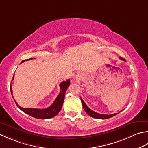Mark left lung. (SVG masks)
Listing matches in <instances>:
<instances>
[{"label": "left lung", "mask_w": 148, "mask_h": 148, "mask_svg": "<svg viewBox=\"0 0 148 148\" xmlns=\"http://www.w3.org/2000/svg\"><path fill=\"white\" fill-rule=\"evenodd\" d=\"M119 58L121 60H122L123 61H126L124 58H123L122 57H120ZM81 101H82V105H83V107L84 110H85V112L86 114H88L90 116L94 118L95 119H108V118H110L115 116V115H116L117 114V113L116 114H111V115H105V114H98L97 112H95L94 111L92 110L91 109H90L87 106V105H86V103L84 102V101L82 99V98L81 97ZM122 111V110H121Z\"/></svg>", "instance_id": "8db88e82"}]
</instances>
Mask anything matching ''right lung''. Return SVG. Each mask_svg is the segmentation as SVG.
Segmentation results:
<instances>
[{
  "mask_svg": "<svg viewBox=\"0 0 148 148\" xmlns=\"http://www.w3.org/2000/svg\"><path fill=\"white\" fill-rule=\"evenodd\" d=\"M33 58H30L29 60H25V61L30 60ZM25 60H23L21 63L24 62ZM14 79V76L13 77V80ZM70 85V79H68L65 81V82H62L60 84V92L58 95L56 99L53 102L52 105L48 107L47 108L45 109H38V108H22V107L20 106L18 103L16 102V101L14 99V102H15L16 106H18L22 112H24L25 114L31 115V117H33L34 118L39 119H50L52 117H54L56 116L58 113L60 112L61 109L62 108L63 101H64L65 98V94L66 91V89ZM10 90L11 95L13 96V91H12V87H10Z\"/></svg>",
  "mask_w": 148,
  "mask_h": 148,
  "instance_id": "right-lung-1",
  "label": "right lung"
}]
</instances>
